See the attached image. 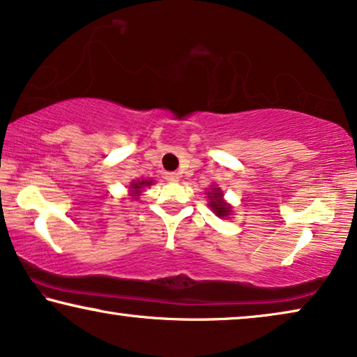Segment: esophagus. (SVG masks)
<instances>
[{
	"mask_svg": "<svg viewBox=\"0 0 357 357\" xmlns=\"http://www.w3.org/2000/svg\"><path fill=\"white\" fill-rule=\"evenodd\" d=\"M165 179L169 181V183H178L179 174L178 173H167V174H165Z\"/></svg>",
	"mask_w": 357,
	"mask_h": 357,
	"instance_id": "1",
	"label": "esophagus"
}]
</instances>
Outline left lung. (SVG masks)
<instances>
[{"label": "left lung", "mask_w": 357, "mask_h": 357, "mask_svg": "<svg viewBox=\"0 0 357 357\" xmlns=\"http://www.w3.org/2000/svg\"><path fill=\"white\" fill-rule=\"evenodd\" d=\"M208 197V207L213 210V213L220 218L228 217L231 213V207L223 200V192L220 190V188H212L207 192Z\"/></svg>", "instance_id": "8db88e82"}]
</instances>
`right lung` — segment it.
<instances>
[{
  "label": "right lung",
  "mask_w": 357,
  "mask_h": 357,
  "mask_svg": "<svg viewBox=\"0 0 357 357\" xmlns=\"http://www.w3.org/2000/svg\"><path fill=\"white\" fill-rule=\"evenodd\" d=\"M153 181L152 179H137V181H132L130 183V194H132V197L135 199L137 195L142 192V189L145 188V185H152Z\"/></svg>",
  "instance_id": "right-lung-1"
}]
</instances>
